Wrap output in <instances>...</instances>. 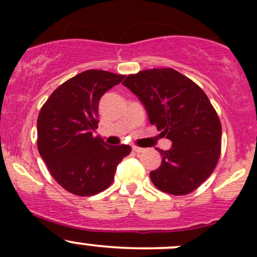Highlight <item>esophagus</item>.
Returning <instances> with one entry per match:
<instances>
[{
	"label": "esophagus",
	"mask_w": 257,
	"mask_h": 257,
	"mask_svg": "<svg viewBox=\"0 0 257 257\" xmlns=\"http://www.w3.org/2000/svg\"><path fill=\"white\" fill-rule=\"evenodd\" d=\"M133 150L136 153H143L144 152V148H139V147H136V145H133Z\"/></svg>",
	"instance_id": "34e87169"
}]
</instances>
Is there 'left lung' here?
I'll list each match as a JSON object with an SVG mask.
<instances>
[{"label": "left lung", "instance_id": "left-lung-1", "mask_svg": "<svg viewBox=\"0 0 257 257\" xmlns=\"http://www.w3.org/2000/svg\"><path fill=\"white\" fill-rule=\"evenodd\" d=\"M123 85L143 103L160 136L173 142L169 150H159L153 184L172 195L195 190L214 172L221 149V123L204 90L172 68L131 74Z\"/></svg>", "mask_w": 257, "mask_h": 257}]
</instances>
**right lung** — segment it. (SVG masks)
<instances>
[{
    "mask_svg": "<svg viewBox=\"0 0 257 257\" xmlns=\"http://www.w3.org/2000/svg\"><path fill=\"white\" fill-rule=\"evenodd\" d=\"M125 76L107 71L82 72L59 85L37 119V145L52 177L72 194L92 196L114 180L131 145H108L94 137L102 95Z\"/></svg>",
    "mask_w": 257,
    "mask_h": 257,
    "instance_id": "add662e5",
    "label": "right lung"
}]
</instances>
